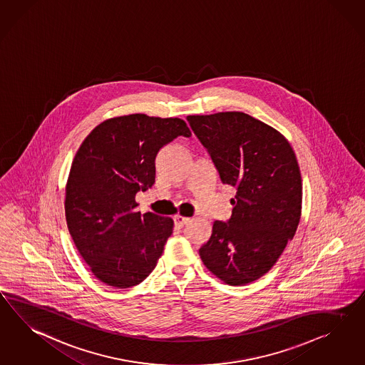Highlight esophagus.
<instances>
[{"label": "esophagus", "instance_id": "obj_1", "mask_svg": "<svg viewBox=\"0 0 365 365\" xmlns=\"http://www.w3.org/2000/svg\"><path fill=\"white\" fill-rule=\"evenodd\" d=\"M174 222H175V226H186L188 222H190V217H183V215H179V214H178V215H175V217H174Z\"/></svg>", "mask_w": 365, "mask_h": 365}]
</instances>
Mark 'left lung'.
Here are the masks:
<instances>
[{
  "instance_id": "left-lung-1",
  "label": "left lung",
  "mask_w": 365,
  "mask_h": 365,
  "mask_svg": "<svg viewBox=\"0 0 365 365\" xmlns=\"http://www.w3.org/2000/svg\"><path fill=\"white\" fill-rule=\"evenodd\" d=\"M220 180L237 187L232 215L215 220L199 255L230 286L266 275L294 237L303 186L295 151L277 130L242 111L188 115Z\"/></svg>"
}]
</instances>
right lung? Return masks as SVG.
I'll list each match as a JSON object with an SVG mask.
<instances>
[{
    "mask_svg": "<svg viewBox=\"0 0 365 365\" xmlns=\"http://www.w3.org/2000/svg\"><path fill=\"white\" fill-rule=\"evenodd\" d=\"M191 131L180 118L130 114L106 119L79 146L66 183L70 235L90 271L115 288L137 286L157 266L174 220L135 211L155 182V158Z\"/></svg>",
    "mask_w": 365,
    "mask_h": 365,
    "instance_id": "right-lung-1",
    "label": "right lung"
}]
</instances>
